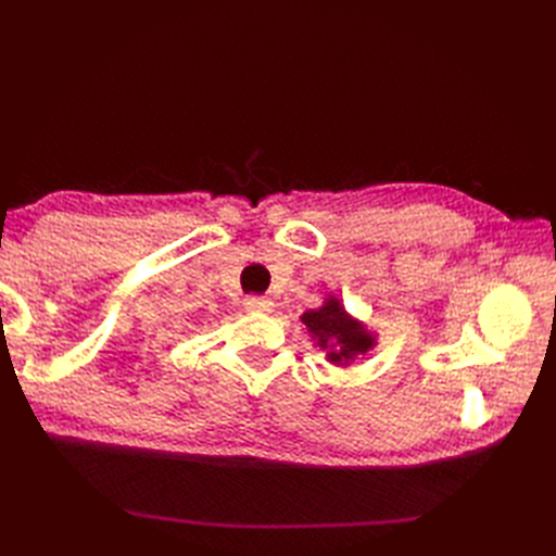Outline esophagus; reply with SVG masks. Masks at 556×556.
<instances>
[{"label":"esophagus","mask_w":556,"mask_h":556,"mask_svg":"<svg viewBox=\"0 0 556 556\" xmlns=\"http://www.w3.org/2000/svg\"><path fill=\"white\" fill-rule=\"evenodd\" d=\"M274 301L266 296H248L245 299V308L248 311H257V313H271L274 311Z\"/></svg>","instance_id":"obj_1"}]
</instances>
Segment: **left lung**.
Wrapping results in <instances>:
<instances>
[{
  "instance_id": "8db88e82",
  "label": "left lung",
  "mask_w": 556,
  "mask_h": 556,
  "mask_svg": "<svg viewBox=\"0 0 556 556\" xmlns=\"http://www.w3.org/2000/svg\"><path fill=\"white\" fill-rule=\"evenodd\" d=\"M301 323L306 325L315 345L327 352V362L336 366H350L378 343L376 333L368 331L357 317H352L341 304V299L331 294L323 306L301 315Z\"/></svg>"
}]
</instances>
